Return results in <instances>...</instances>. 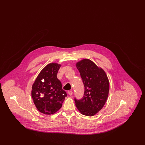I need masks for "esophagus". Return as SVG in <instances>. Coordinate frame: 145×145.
I'll use <instances>...</instances> for the list:
<instances>
[{
	"mask_svg": "<svg viewBox=\"0 0 145 145\" xmlns=\"http://www.w3.org/2000/svg\"><path fill=\"white\" fill-rule=\"evenodd\" d=\"M67 93H68V94L69 95V96H72V94H73V92L72 91H68Z\"/></svg>",
	"mask_w": 145,
	"mask_h": 145,
	"instance_id": "34e87169",
	"label": "esophagus"
}]
</instances>
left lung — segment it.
<instances>
[{
    "instance_id": "8db88e82",
    "label": "left lung",
    "mask_w": 145,
    "mask_h": 145,
    "mask_svg": "<svg viewBox=\"0 0 145 145\" xmlns=\"http://www.w3.org/2000/svg\"><path fill=\"white\" fill-rule=\"evenodd\" d=\"M85 88L82 99H74L78 110L84 115L92 116L101 110L107 100L109 81L105 71L88 59L76 63Z\"/></svg>"
}]
</instances>
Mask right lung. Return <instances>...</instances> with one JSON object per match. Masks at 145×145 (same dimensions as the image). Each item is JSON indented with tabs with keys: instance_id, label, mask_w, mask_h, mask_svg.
<instances>
[{
	"instance_id": "add662e5",
	"label": "right lung",
	"mask_w": 145,
	"mask_h": 145,
	"mask_svg": "<svg viewBox=\"0 0 145 145\" xmlns=\"http://www.w3.org/2000/svg\"><path fill=\"white\" fill-rule=\"evenodd\" d=\"M60 64L50 63L40 72L32 86L31 97L37 109L46 115L53 114L62 106L66 92L57 78Z\"/></svg>"
}]
</instances>
